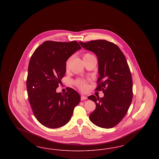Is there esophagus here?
<instances>
[{
    "label": "esophagus",
    "instance_id": "esophagus-1",
    "mask_svg": "<svg viewBox=\"0 0 159 159\" xmlns=\"http://www.w3.org/2000/svg\"><path fill=\"white\" fill-rule=\"evenodd\" d=\"M86 99H88V98L86 96H84V95H82L81 96V101H83V100Z\"/></svg>",
    "mask_w": 159,
    "mask_h": 159
}]
</instances>
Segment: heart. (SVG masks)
Instances as JSON below:
<instances>
[{
	"label": "heart",
	"instance_id": "1",
	"mask_svg": "<svg viewBox=\"0 0 159 159\" xmlns=\"http://www.w3.org/2000/svg\"><path fill=\"white\" fill-rule=\"evenodd\" d=\"M92 57H94L93 55H92L91 53H84L83 55V59H86V58H91ZM70 60H71V58H69L68 60L66 61V67L67 69L69 67V64H70ZM76 85L82 90V91H86L88 88V85L87 83L83 80H81V79H78L77 80L76 82H75Z\"/></svg>",
	"mask_w": 159,
	"mask_h": 159
}]
</instances>
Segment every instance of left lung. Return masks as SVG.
Returning <instances> with one entry per match:
<instances>
[{
    "mask_svg": "<svg viewBox=\"0 0 159 159\" xmlns=\"http://www.w3.org/2000/svg\"><path fill=\"white\" fill-rule=\"evenodd\" d=\"M79 43L97 57L99 76L95 90L104 94L100 98L88 97L96 104L89 119L100 128H113L125 116L132 100L133 83L127 61L117 46L106 40Z\"/></svg>",
    "mask_w": 159,
    "mask_h": 159,
    "instance_id": "left-lung-1",
    "label": "left lung"
}]
</instances>
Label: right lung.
<instances>
[{"label": "right lung", "mask_w": 159, "mask_h": 159, "mask_svg": "<svg viewBox=\"0 0 159 159\" xmlns=\"http://www.w3.org/2000/svg\"><path fill=\"white\" fill-rule=\"evenodd\" d=\"M81 46L76 41H45L33 53L29 64L27 90L33 113L38 121L49 128H60L71 118L80 95L72 88L62 94L57 88L66 72L68 58Z\"/></svg>", "instance_id": "right-lung-1"}]
</instances>
